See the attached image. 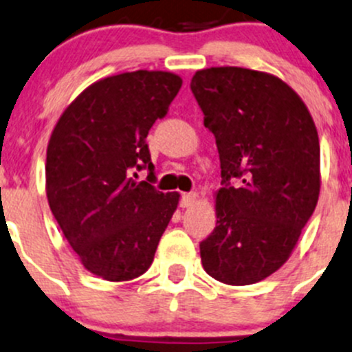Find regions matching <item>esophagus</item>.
Returning <instances> with one entry per match:
<instances>
[{"instance_id": "obj_1", "label": "esophagus", "mask_w": 352, "mask_h": 352, "mask_svg": "<svg viewBox=\"0 0 352 352\" xmlns=\"http://www.w3.org/2000/svg\"><path fill=\"white\" fill-rule=\"evenodd\" d=\"M196 199H197L196 192L182 194V197H180V206H182V208H189V206H192L194 202H196Z\"/></svg>"}]
</instances>
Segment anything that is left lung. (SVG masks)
<instances>
[{"label":"left lung","instance_id":"left-lung-1","mask_svg":"<svg viewBox=\"0 0 352 352\" xmlns=\"http://www.w3.org/2000/svg\"><path fill=\"white\" fill-rule=\"evenodd\" d=\"M190 90L221 163L216 228L204 271L225 285L262 281L287 261L320 194L317 127L283 80L245 67H208Z\"/></svg>","mask_w":352,"mask_h":352}]
</instances>
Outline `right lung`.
<instances>
[{
	"label": "right lung",
	"mask_w": 352,
	"mask_h": 352,
	"mask_svg": "<svg viewBox=\"0 0 352 352\" xmlns=\"http://www.w3.org/2000/svg\"><path fill=\"white\" fill-rule=\"evenodd\" d=\"M182 87L166 71H133L90 85L59 117L45 160L51 211L81 264L107 281L144 274L179 204L151 186L146 136ZM146 168L150 183L132 175Z\"/></svg>",
	"instance_id": "add662e5"
}]
</instances>
